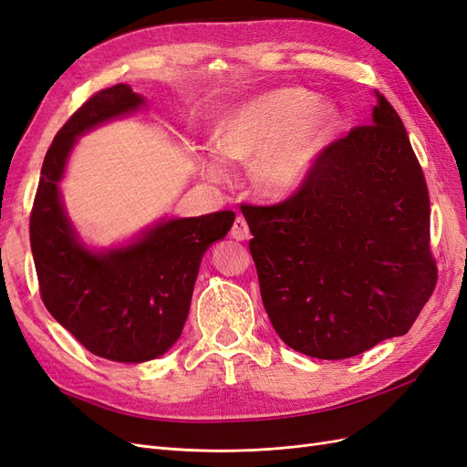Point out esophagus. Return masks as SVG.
Listing matches in <instances>:
<instances>
[{
  "instance_id": "esophagus-1",
  "label": "esophagus",
  "mask_w": 467,
  "mask_h": 467,
  "mask_svg": "<svg viewBox=\"0 0 467 467\" xmlns=\"http://www.w3.org/2000/svg\"><path fill=\"white\" fill-rule=\"evenodd\" d=\"M232 237L237 239V242H245V239L249 237V225H247V220L244 216H237L234 220V225H232Z\"/></svg>"
}]
</instances>
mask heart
I'll return each mask as SVG.
<instances>
[{
	"label": "heart",
	"instance_id": "obj_1",
	"mask_svg": "<svg viewBox=\"0 0 467 467\" xmlns=\"http://www.w3.org/2000/svg\"><path fill=\"white\" fill-rule=\"evenodd\" d=\"M337 124V109L317 103V95L302 88L273 89L237 105L216 130L217 151H210L204 171L223 179L230 161H257V187L265 194L298 189L314 167Z\"/></svg>",
	"mask_w": 467,
	"mask_h": 467
}]
</instances>
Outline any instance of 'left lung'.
Segmentation results:
<instances>
[{
  "mask_svg": "<svg viewBox=\"0 0 467 467\" xmlns=\"http://www.w3.org/2000/svg\"><path fill=\"white\" fill-rule=\"evenodd\" d=\"M376 99L372 124L323 148L290 199L242 204L273 327L314 358L405 335L436 286L427 181L400 115Z\"/></svg>",
  "mask_w": 467,
  "mask_h": 467,
  "instance_id": "left-lung-1",
  "label": "left lung"
}]
</instances>
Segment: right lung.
<instances>
[{
	"instance_id": "add662e5",
	"label": "right lung",
	"mask_w": 467,
	"mask_h": 467,
	"mask_svg": "<svg viewBox=\"0 0 467 467\" xmlns=\"http://www.w3.org/2000/svg\"><path fill=\"white\" fill-rule=\"evenodd\" d=\"M142 105V95L119 83L69 117L45 155L29 225L47 309L89 352L115 362H146L175 345L204 251L235 220L232 210L161 220L132 244L107 251L79 242L58 189L67 155L78 136Z\"/></svg>"
}]
</instances>
